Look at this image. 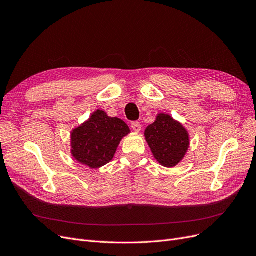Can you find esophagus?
Listing matches in <instances>:
<instances>
[{
  "label": "esophagus",
  "instance_id": "1",
  "mask_svg": "<svg viewBox=\"0 0 256 256\" xmlns=\"http://www.w3.org/2000/svg\"><path fill=\"white\" fill-rule=\"evenodd\" d=\"M131 128L134 129L136 132H140V129H142L140 122H138V120H136V122H131Z\"/></svg>",
  "mask_w": 256,
  "mask_h": 256
}]
</instances>
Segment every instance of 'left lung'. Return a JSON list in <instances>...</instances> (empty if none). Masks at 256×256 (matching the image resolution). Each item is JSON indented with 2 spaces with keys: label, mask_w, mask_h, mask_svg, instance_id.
<instances>
[{
  "label": "left lung",
  "mask_w": 256,
  "mask_h": 256,
  "mask_svg": "<svg viewBox=\"0 0 256 256\" xmlns=\"http://www.w3.org/2000/svg\"><path fill=\"white\" fill-rule=\"evenodd\" d=\"M146 140L154 158L165 167H174L189 147L186 129L167 114H160L145 131Z\"/></svg>",
  "instance_id": "obj_1"
}]
</instances>
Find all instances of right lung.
<instances>
[{"label": "right lung", "mask_w": 256, "mask_h": 256, "mask_svg": "<svg viewBox=\"0 0 256 256\" xmlns=\"http://www.w3.org/2000/svg\"><path fill=\"white\" fill-rule=\"evenodd\" d=\"M128 132V126L122 120L98 110L71 134L72 156L90 168H100L114 158L122 138Z\"/></svg>", "instance_id": "1"}]
</instances>
